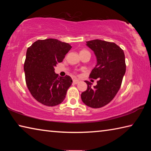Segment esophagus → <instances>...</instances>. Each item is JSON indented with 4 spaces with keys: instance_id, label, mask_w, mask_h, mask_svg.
<instances>
[{
    "instance_id": "34e87169",
    "label": "esophagus",
    "mask_w": 151,
    "mask_h": 151,
    "mask_svg": "<svg viewBox=\"0 0 151 151\" xmlns=\"http://www.w3.org/2000/svg\"><path fill=\"white\" fill-rule=\"evenodd\" d=\"M79 83V81L77 80V79H74L73 80V83L74 84H78Z\"/></svg>"
}]
</instances>
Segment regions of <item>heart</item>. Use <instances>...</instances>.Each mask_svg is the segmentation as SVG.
<instances>
[{
    "mask_svg": "<svg viewBox=\"0 0 151 151\" xmlns=\"http://www.w3.org/2000/svg\"><path fill=\"white\" fill-rule=\"evenodd\" d=\"M83 51H86V50H81V52H83Z\"/></svg>",
    "mask_w": 151,
    "mask_h": 151,
    "instance_id": "1",
    "label": "heart"
}]
</instances>
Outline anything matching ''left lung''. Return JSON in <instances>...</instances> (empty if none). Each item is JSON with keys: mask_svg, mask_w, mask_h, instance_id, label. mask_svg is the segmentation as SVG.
Listing matches in <instances>:
<instances>
[{"mask_svg": "<svg viewBox=\"0 0 151 151\" xmlns=\"http://www.w3.org/2000/svg\"><path fill=\"white\" fill-rule=\"evenodd\" d=\"M86 46L94 52L97 62L89 76L99 81L93 87L85 81L88 87L82 93L81 99L86 106L101 108L109 104L121 88L126 72L124 53L115 43L102 40L87 41Z\"/></svg>", "mask_w": 151, "mask_h": 151, "instance_id": "obj_1", "label": "left lung"}]
</instances>
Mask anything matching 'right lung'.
<instances>
[{"label":"right lung","mask_w":151,"mask_h":151,"mask_svg":"<svg viewBox=\"0 0 151 151\" xmlns=\"http://www.w3.org/2000/svg\"><path fill=\"white\" fill-rule=\"evenodd\" d=\"M72 47L54 39L38 40L28 48L24 70L27 86L32 96L42 104L53 106L65 99L72 85L70 76H59L55 67Z\"/></svg>","instance_id":"add662e5"}]
</instances>
